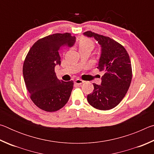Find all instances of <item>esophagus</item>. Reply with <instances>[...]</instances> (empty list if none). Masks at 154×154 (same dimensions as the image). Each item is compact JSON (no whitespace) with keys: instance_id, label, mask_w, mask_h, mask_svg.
Listing matches in <instances>:
<instances>
[{"instance_id":"obj_1","label":"esophagus","mask_w":154,"mask_h":154,"mask_svg":"<svg viewBox=\"0 0 154 154\" xmlns=\"http://www.w3.org/2000/svg\"><path fill=\"white\" fill-rule=\"evenodd\" d=\"M84 82H83V80H82V79H76L75 81V83H76V84H77V85H81V84H82V83Z\"/></svg>"}]
</instances>
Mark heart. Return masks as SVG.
<instances>
[{
    "label": "heart",
    "mask_w": 154,
    "mask_h": 154,
    "mask_svg": "<svg viewBox=\"0 0 154 154\" xmlns=\"http://www.w3.org/2000/svg\"><path fill=\"white\" fill-rule=\"evenodd\" d=\"M78 47L79 51H91L94 48V42L90 38L82 36L78 41Z\"/></svg>",
    "instance_id": "heart-1"
}]
</instances>
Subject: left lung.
I'll return each mask as SVG.
<instances>
[{
    "label": "left lung",
    "mask_w": 154,
    "mask_h": 154,
    "mask_svg": "<svg viewBox=\"0 0 154 154\" xmlns=\"http://www.w3.org/2000/svg\"><path fill=\"white\" fill-rule=\"evenodd\" d=\"M84 35L94 37L101 45L97 69L104 72L101 85L93 83V92L88 95V102L99 110H109L121 102L129 89L132 77L130 57L123 45L109 36L91 31Z\"/></svg>",
    "instance_id": "obj_1"
}]
</instances>
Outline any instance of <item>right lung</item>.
Segmentation results:
<instances>
[{
	"label": "right lung",
	"instance_id": "right-lung-1",
	"mask_svg": "<svg viewBox=\"0 0 154 154\" xmlns=\"http://www.w3.org/2000/svg\"><path fill=\"white\" fill-rule=\"evenodd\" d=\"M75 36L71 33H56L38 39L31 47L23 65V75L30 98L42 110L54 112L66 105L73 82H64L56 77L55 66L60 65L59 51L71 48Z\"/></svg>",
	"mask_w": 154,
	"mask_h": 154
}]
</instances>
